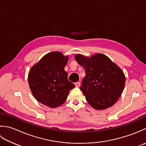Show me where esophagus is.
<instances>
[{
	"mask_svg": "<svg viewBox=\"0 0 146 146\" xmlns=\"http://www.w3.org/2000/svg\"><path fill=\"white\" fill-rule=\"evenodd\" d=\"M80 85H81V83H80L79 82H77L75 83V86H76V88H79Z\"/></svg>",
	"mask_w": 146,
	"mask_h": 146,
	"instance_id": "esophagus-1",
	"label": "esophagus"
}]
</instances>
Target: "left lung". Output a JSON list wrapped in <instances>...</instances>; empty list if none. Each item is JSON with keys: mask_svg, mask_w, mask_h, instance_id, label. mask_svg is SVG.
<instances>
[{"mask_svg": "<svg viewBox=\"0 0 146 146\" xmlns=\"http://www.w3.org/2000/svg\"><path fill=\"white\" fill-rule=\"evenodd\" d=\"M74 57L84 68L86 76L80 90L88 103L96 110H105L113 105L125 84V77L120 68L102 53L90 57L77 54Z\"/></svg>", "mask_w": 146, "mask_h": 146, "instance_id": "1", "label": "left lung"}]
</instances>
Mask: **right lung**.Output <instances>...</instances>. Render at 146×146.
I'll list each match as a JSON object with an SVG mask.
<instances>
[{"label":"right lung","instance_id":"add662e5","mask_svg":"<svg viewBox=\"0 0 146 146\" xmlns=\"http://www.w3.org/2000/svg\"><path fill=\"white\" fill-rule=\"evenodd\" d=\"M69 56L61 52L47 53L33 66L28 74L29 88L38 102L50 108L62 105L69 91L75 87L67 79L64 70Z\"/></svg>","mask_w":146,"mask_h":146}]
</instances>
